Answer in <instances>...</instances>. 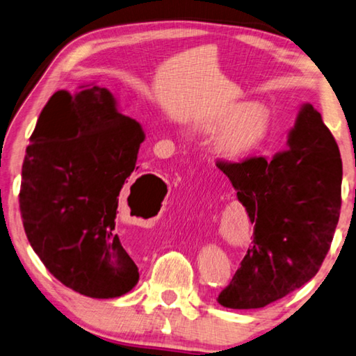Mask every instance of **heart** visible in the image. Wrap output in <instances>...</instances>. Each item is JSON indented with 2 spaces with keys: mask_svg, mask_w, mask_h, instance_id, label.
Returning <instances> with one entry per match:
<instances>
[{
  "mask_svg": "<svg viewBox=\"0 0 356 356\" xmlns=\"http://www.w3.org/2000/svg\"><path fill=\"white\" fill-rule=\"evenodd\" d=\"M204 134L217 136L216 153L223 161L239 162L266 145L272 133V114L263 104L241 102L202 123Z\"/></svg>",
  "mask_w": 356,
  "mask_h": 356,
  "instance_id": "obj_1",
  "label": "heart"
}]
</instances>
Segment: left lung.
<instances>
[{
    "mask_svg": "<svg viewBox=\"0 0 356 356\" xmlns=\"http://www.w3.org/2000/svg\"><path fill=\"white\" fill-rule=\"evenodd\" d=\"M289 148L219 162L253 223L241 267L220 292L222 307L254 309L277 302L313 278L339 220L342 162L338 143L313 104L298 111Z\"/></svg>",
    "mask_w": 356,
    "mask_h": 356,
    "instance_id": "obj_1",
    "label": "left lung"
}]
</instances>
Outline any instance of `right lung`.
I'll return each instance as SVG.
<instances>
[{"instance_id":"obj_1","label":"right lung","mask_w":356,"mask_h":356,"mask_svg":"<svg viewBox=\"0 0 356 356\" xmlns=\"http://www.w3.org/2000/svg\"><path fill=\"white\" fill-rule=\"evenodd\" d=\"M143 139L140 123L123 115L114 95L97 84L56 92L29 137L20 188L24 233L51 275L83 296L120 297L139 282L115 217ZM137 181L131 209L140 197L133 191Z\"/></svg>"}]
</instances>
